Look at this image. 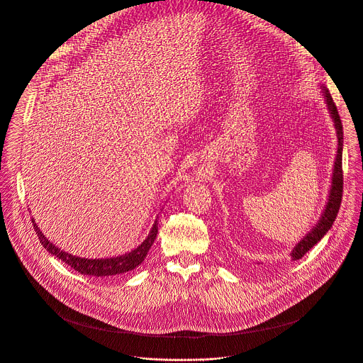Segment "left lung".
Masks as SVG:
<instances>
[{
  "label": "left lung",
  "mask_w": 363,
  "mask_h": 363,
  "mask_svg": "<svg viewBox=\"0 0 363 363\" xmlns=\"http://www.w3.org/2000/svg\"><path fill=\"white\" fill-rule=\"evenodd\" d=\"M320 93L323 96V100L326 103V108L329 112V116L333 122V126L336 129V139H337V147H336V157H335V164L332 169V179H330V188H329V195L325 208L318 220V223L310 228V231L306 233V235L293 247L290 255L291 260H300V258L310 250L313 248L332 228L336 216L340 208V202H342V191H343V174H342V152H343V129H342V122L340 116L337 113V109L335 106V101L326 89L325 84H320Z\"/></svg>",
  "instance_id": "left-lung-1"
}]
</instances>
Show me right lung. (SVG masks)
Returning <instances> with one entry per match:
<instances>
[{"instance_id": "add662e5", "label": "right lung", "mask_w": 363, "mask_h": 363, "mask_svg": "<svg viewBox=\"0 0 363 363\" xmlns=\"http://www.w3.org/2000/svg\"><path fill=\"white\" fill-rule=\"evenodd\" d=\"M162 211V210H161ZM35 234L38 235V240L41 245L55 257H57L59 260L74 269L83 276H91V277H111L116 274H123L128 272L135 270L139 267L143 260L147 255L149 248L152 247L155 238H157L158 234V223H160V214L155 218V223L147 234V237L133 250L129 252H125L122 255H115V257H108V258H84L79 255H73L62 248H59L55 242H51L40 230V227L35 224V220L31 218Z\"/></svg>"}]
</instances>
